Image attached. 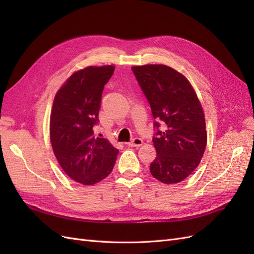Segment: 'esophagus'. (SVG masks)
<instances>
[{
  "mask_svg": "<svg viewBox=\"0 0 254 254\" xmlns=\"http://www.w3.org/2000/svg\"><path fill=\"white\" fill-rule=\"evenodd\" d=\"M128 145L130 147H140V146L143 145V141L139 139V137H135V139H133L131 142H129Z\"/></svg>",
  "mask_w": 254,
  "mask_h": 254,
  "instance_id": "34e87169",
  "label": "esophagus"
}]
</instances>
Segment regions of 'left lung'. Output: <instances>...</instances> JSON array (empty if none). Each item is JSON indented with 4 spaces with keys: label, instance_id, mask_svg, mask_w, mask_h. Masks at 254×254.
Returning a JSON list of instances; mask_svg holds the SVG:
<instances>
[{
    "label": "left lung",
    "instance_id": "8db88e82",
    "mask_svg": "<svg viewBox=\"0 0 254 254\" xmlns=\"http://www.w3.org/2000/svg\"><path fill=\"white\" fill-rule=\"evenodd\" d=\"M150 105L156 128L157 157L150 173L165 184L187 179L201 161L206 146L204 112L189 79L164 64L131 67Z\"/></svg>",
    "mask_w": 254,
    "mask_h": 254
}]
</instances>
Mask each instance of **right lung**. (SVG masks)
Masks as SVG:
<instances>
[{"label": "right lung", "instance_id": "right-lung-1", "mask_svg": "<svg viewBox=\"0 0 254 254\" xmlns=\"http://www.w3.org/2000/svg\"><path fill=\"white\" fill-rule=\"evenodd\" d=\"M114 65H90L74 72L54 98L50 119L53 151L64 173L83 186H93L112 172L119 149L93 135L104 86Z\"/></svg>", "mask_w": 254, "mask_h": 254}]
</instances>
